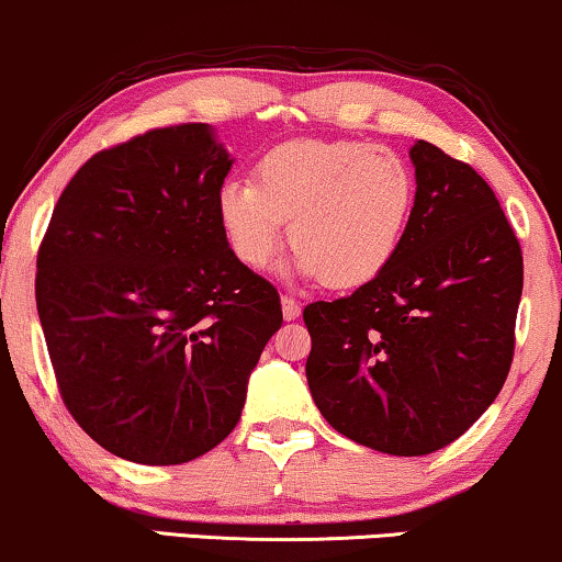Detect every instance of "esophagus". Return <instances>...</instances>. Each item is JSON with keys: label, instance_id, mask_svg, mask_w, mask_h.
<instances>
[{"label": "esophagus", "instance_id": "esophagus-1", "mask_svg": "<svg viewBox=\"0 0 562 562\" xmlns=\"http://www.w3.org/2000/svg\"><path fill=\"white\" fill-rule=\"evenodd\" d=\"M282 316H285L288 322L301 316V303H297L293 295H282Z\"/></svg>", "mask_w": 562, "mask_h": 562}]
</instances>
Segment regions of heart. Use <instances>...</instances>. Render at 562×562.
<instances>
[{
    "instance_id": "b5f03b06",
    "label": "heart",
    "mask_w": 562,
    "mask_h": 562,
    "mask_svg": "<svg viewBox=\"0 0 562 562\" xmlns=\"http://www.w3.org/2000/svg\"><path fill=\"white\" fill-rule=\"evenodd\" d=\"M415 207V173L394 147L297 139L274 147L251 181H228L217 220L240 265L265 269L290 220L293 272L358 288L400 251Z\"/></svg>"
}]
</instances>
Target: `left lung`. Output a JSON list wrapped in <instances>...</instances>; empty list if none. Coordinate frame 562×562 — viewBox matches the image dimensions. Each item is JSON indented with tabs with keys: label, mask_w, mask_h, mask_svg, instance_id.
<instances>
[{
	"label": "left lung",
	"mask_w": 562,
	"mask_h": 562,
	"mask_svg": "<svg viewBox=\"0 0 562 562\" xmlns=\"http://www.w3.org/2000/svg\"><path fill=\"white\" fill-rule=\"evenodd\" d=\"M400 251L352 295L303 308L305 379L334 430L392 457L457 440L506 383L521 246L470 162L420 139Z\"/></svg>",
	"instance_id": "left-lung-1"
}]
</instances>
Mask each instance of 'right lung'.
Instances as JSON below:
<instances>
[{
	"label": "right lung",
	"mask_w": 562,
	"mask_h": 562,
	"mask_svg": "<svg viewBox=\"0 0 562 562\" xmlns=\"http://www.w3.org/2000/svg\"><path fill=\"white\" fill-rule=\"evenodd\" d=\"M231 166L207 124L137 134L77 170L41 240L35 305L61 400L137 464H183L228 438L282 326L274 285L220 228Z\"/></svg>",
	"instance_id": "right-lung-1"
}]
</instances>
